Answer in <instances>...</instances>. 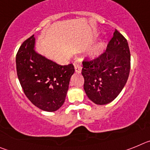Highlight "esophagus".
Here are the masks:
<instances>
[{"mask_svg": "<svg viewBox=\"0 0 150 150\" xmlns=\"http://www.w3.org/2000/svg\"><path fill=\"white\" fill-rule=\"evenodd\" d=\"M74 68H75V71L76 73H81L82 71V61L81 59H76L74 63Z\"/></svg>", "mask_w": 150, "mask_h": 150, "instance_id": "1", "label": "esophagus"}]
</instances>
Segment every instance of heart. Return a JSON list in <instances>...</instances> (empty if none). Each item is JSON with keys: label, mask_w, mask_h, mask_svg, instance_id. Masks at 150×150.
<instances>
[{"label": "heart", "mask_w": 150, "mask_h": 150, "mask_svg": "<svg viewBox=\"0 0 150 150\" xmlns=\"http://www.w3.org/2000/svg\"><path fill=\"white\" fill-rule=\"evenodd\" d=\"M104 50V44L102 43H99L94 46V48L90 52V56L92 58L98 56L102 53V52Z\"/></svg>", "instance_id": "1"}]
</instances>
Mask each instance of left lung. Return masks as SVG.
Listing matches in <instances>:
<instances>
[{"label":"left lung","instance_id":"left-lung-1","mask_svg":"<svg viewBox=\"0 0 150 150\" xmlns=\"http://www.w3.org/2000/svg\"><path fill=\"white\" fill-rule=\"evenodd\" d=\"M83 66L88 98L99 105L109 104L121 92L129 76L131 55L127 40L116 29L104 53L83 61Z\"/></svg>","mask_w":150,"mask_h":150}]
</instances>
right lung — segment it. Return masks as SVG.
<instances>
[{
	"label": "right lung",
	"mask_w": 150,
	"mask_h": 150,
	"mask_svg": "<svg viewBox=\"0 0 150 150\" xmlns=\"http://www.w3.org/2000/svg\"><path fill=\"white\" fill-rule=\"evenodd\" d=\"M16 62L18 80L29 100L44 111L59 110L65 100L74 73L72 64L60 65L38 53L34 34L21 45Z\"/></svg>",
	"instance_id": "add662e5"
}]
</instances>
